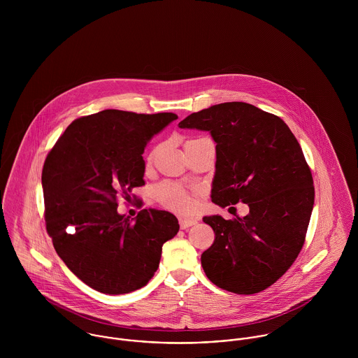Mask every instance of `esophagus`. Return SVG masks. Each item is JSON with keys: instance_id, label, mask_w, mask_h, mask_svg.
<instances>
[{"instance_id": "34e87169", "label": "esophagus", "mask_w": 358, "mask_h": 358, "mask_svg": "<svg viewBox=\"0 0 358 358\" xmlns=\"http://www.w3.org/2000/svg\"><path fill=\"white\" fill-rule=\"evenodd\" d=\"M179 224H180L182 229H189V227L197 224V220L192 219V217H180L179 219Z\"/></svg>"}]
</instances>
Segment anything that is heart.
<instances>
[{"label": "heart", "mask_w": 358, "mask_h": 358, "mask_svg": "<svg viewBox=\"0 0 358 358\" xmlns=\"http://www.w3.org/2000/svg\"><path fill=\"white\" fill-rule=\"evenodd\" d=\"M157 197L165 206L178 212H189L194 205L193 197L189 193L172 183L159 186L157 189Z\"/></svg>", "instance_id": "b5f03b06"}]
</instances>
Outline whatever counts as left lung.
<instances>
[{
  "mask_svg": "<svg viewBox=\"0 0 358 358\" xmlns=\"http://www.w3.org/2000/svg\"><path fill=\"white\" fill-rule=\"evenodd\" d=\"M179 128L208 131L216 143L212 203L250 206L244 217H203L215 231L201 255L206 277L238 295L266 289L305 244L314 186L301 145L280 117L250 103L210 106L186 117Z\"/></svg>",
  "mask_w": 358,
  "mask_h": 358,
  "instance_id": "obj_1",
  "label": "left lung"
}]
</instances>
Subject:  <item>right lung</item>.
Instances as JSON below:
<instances>
[{
    "label": "right lung",
    "instance_id": "obj_1",
    "mask_svg": "<svg viewBox=\"0 0 358 358\" xmlns=\"http://www.w3.org/2000/svg\"><path fill=\"white\" fill-rule=\"evenodd\" d=\"M178 118L173 113L103 110L73 121L43 168L47 231L55 251L88 287L121 295L145 287L158 268L164 243L179 231L175 215L142 209L120 215L145 185L148 142Z\"/></svg>",
    "mask_w": 358,
    "mask_h": 358
}]
</instances>
